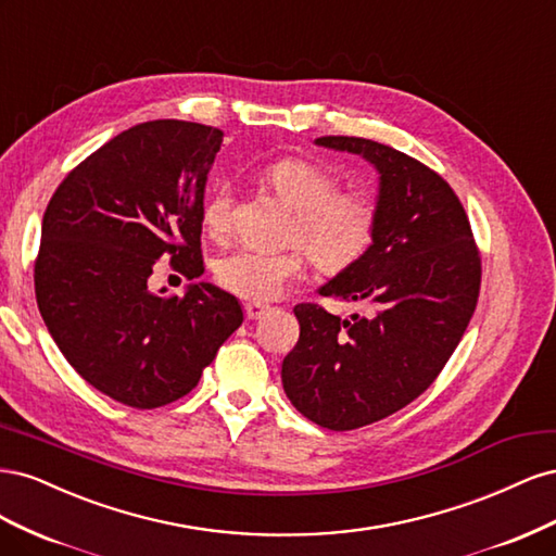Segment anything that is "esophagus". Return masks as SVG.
<instances>
[{
	"label": "esophagus",
	"instance_id": "obj_1",
	"mask_svg": "<svg viewBox=\"0 0 556 556\" xmlns=\"http://www.w3.org/2000/svg\"><path fill=\"white\" fill-rule=\"evenodd\" d=\"M264 313H268V306L260 304V301H250V304H245V317L248 319H260Z\"/></svg>",
	"mask_w": 556,
	"mask_h": 556
}]
</instances>
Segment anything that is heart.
I'll return each instance as SVG.
<instances>
[{
  "label": "heart",
  "mask_w": 556,
  "mask_h": 556,
  "mask_svg": "<svg viewBox=\"0 0 556 556\" xmlns=\"http://www.w3.org/2000/svg\"><path fill=\"white\" fill-rule=\"evenodd\" d=\"M262 180L285 206L294 211L290 241L306 248L313 264L325 274H341L359 264L374 248L380 208L374 194L362 190L336 192V176L311 160L285 157L268 164ZM233 192L215 185L201 206V223L215 239L231 227ZM306 271L301 248L264 252L241 248L215 266V278L225 290L250 301H271Z\"/></svg>",
  "instance_id": "b5f03b06"
}]
</instances>
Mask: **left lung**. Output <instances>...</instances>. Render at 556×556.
I'll return each instance as SVG.
<instances>
[{
  "instance_id": "left-lung-1",
  "label": "left lung",
  "mask_w": 556,
  "mask_h": 556,
  "mask_svg": "<svg viewBox=\"0 0 556 556\" xmlns=\"http://www.w3.org/2000/svg\"><path fill=\"white\" fill-rule=\"evenodd\" d=\"M315 143L374 164L380 225L368 255L317 290L364 315L299 304L280 376L301 415L350 431L408 406L443 371L478 304L480 255L459 197L429 166L371 139Z\"/></svg>"
}]
</instances>
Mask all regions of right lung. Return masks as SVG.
Wrapping results in <instances>:
<instances>
[{
    "label": "right lung",
    "instance_id": "add662e5",
    "mask_svg": "<svg viewBox=\"0 0 556 556\" xmlns=\"http://www.w3.org/2000/svg\"><path fill=\"white\" fill-rule=\"evenodd\" d=\"M223 137L199 123H141L83 160L43 213L39 313L78 376L125 406L150 410L192 392L243 323L237 296L194 282ZM162 256L193 280L182 298L149 290Z\"/></svg>",
    "mask_w": 556,
    "mask_h": 556
}]
</instances>
